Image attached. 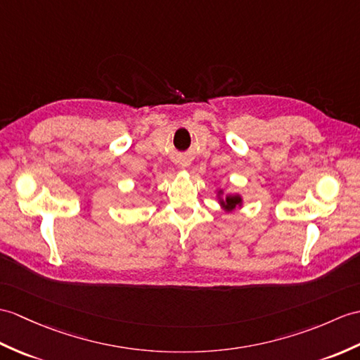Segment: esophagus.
<instances>
[{"label": "esophagus", "instance_id": "esophagus-1", "mask_svg": "<svg viewBox=\"0 0 360 360\" xmlns=\"http://www.w3.org/2000/svg\"><path fill=\"white\" fill-rule=\"evenodd\" d=\"M179 167H181V169H186V167H188V161H186V160L179 161Z\"/></svg>", "mask_w": 360, "mask_h": 360}]
</instances>
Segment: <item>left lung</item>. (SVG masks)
Instances as JSON below:
<instances>
[{
    "instance_id": "1",
    "label": "left lung",
    "mask_w": 360,
    "mask_h": 360,
    "mask_svg": "<svg viewBox=\"0 0 360 360\" xmlns=\"http://www.w3.org/2000/svg\"><path fill=\"white\" fill-rule=\"evenodd\" d=\"M240 202V198L239 196H229L227 199H225V208H227V210H233V208H235L238 204Z\"/></svg>"
}]
</instances>
